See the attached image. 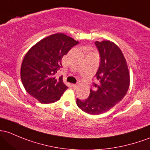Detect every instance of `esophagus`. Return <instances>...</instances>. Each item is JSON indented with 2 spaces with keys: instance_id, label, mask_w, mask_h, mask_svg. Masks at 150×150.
<instances>
[{
  "instance_id": "34e87169",
  "label": "esophagus",
  "mask_w": 150,
  "mask_h": 150,
  "mask_svg": "<svg viewBox=\"0 0 150 150\" xmlns=\"http://www.w3.org/2000/svg\"><path fill=\"white\" fill-rule=\"evenodd\" d=\"M72 87L73 89H77V88H78V85H75V84H72Z\"/></svg>"
}]
</instances>
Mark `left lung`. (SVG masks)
Listing matches in <instances>:
<instances>
[{
	"label": "left lung",
	"instance_id": "obj_1",
	"mask_svg": "<svg viewBox=\"0 0 150 150\" xmlns=\"http://www.w3.org/2000/svg\"><path fill=\"white\" fill-rule=\"evenodd\" d=\"M100 63L96 73L98 80L95 91L90 90L86 100L77 99V105L91 115L103 113L120 102L128 91L130 76L127 60L119 46L109 40L96 41Z\"/></svg>",
	"mask_w": 150,
	"mask_h": 150
}]
</instances>
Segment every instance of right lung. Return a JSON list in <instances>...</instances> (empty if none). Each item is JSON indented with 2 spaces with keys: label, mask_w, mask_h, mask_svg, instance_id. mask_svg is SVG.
<instances>
[{
  "label": "right lung",
  "mask_w": 150,
  "mask_h": 150,
  "mask_svg": "<svg viewBox=\"0 0 150 150\" xmlns=\"http://www.w3.org/2000/svg\"><path fill=\"white\" fill-rule=\"evenodd\" d=\"M79 43L62 33L44 38L27 52L21 67V79L28 93L41 103L59 100L67 89L62 77L54 75L62 66V58Z\"/></svg>",
  "instance_id": "1"
}]
</instances>
